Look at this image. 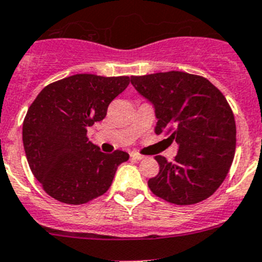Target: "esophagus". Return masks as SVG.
I'll return each mask as SVG.
<instances>
[{"instance_id": "1", "label": "esophagus", "mask_w": 262, "mask_h": 262, "mask_svg": "<svg viewBox=\"0 0 262 262\" xmlns=\"http://www.w3.org/2000/svg\"><path fill=\"white\" fill-rule=\"evenodd\" d=\"M130 157H132V160H136V161H141V160H143V156L142 155H139V153H137V152H133V153H130Z\"/></svg>"}]
</instances>
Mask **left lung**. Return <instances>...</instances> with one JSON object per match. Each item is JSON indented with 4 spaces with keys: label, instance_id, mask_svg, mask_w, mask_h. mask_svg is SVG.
Returning <instances> with one entry per match:
<instances>
[{
    "label": "left lung",
    "instance_id": "obj_1",
    "mask_svg": "<svg viewBox=\"0 0 262 262\" xmlns=\"http://www.w3.org/2000/svg\"><path fill=\"white\" fill-rule=\"evenodd\" d=\"M132 84L152 104L155 132L170 133L179 144L175 162L156 156L157 176L150 191L178 205H190L214 194L226 179L236 149V123L226 97L202 76L171 71L132 76Z\"/></svg>",
    "mask_w": 262,
    "mask_h": 262
}]
</instances>
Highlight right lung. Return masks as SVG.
Masks as SVG:
<instances>
[{
    "label": "right lung",
    "instance_id": "1",
    "mask_svg": "<svg viewBox=\"0 0 262 262\" xmlns=\"http://www.w3.org/2000/svg\"><path fill=\"white\" fill-rule=\"evenodd\" d=\"M129 82L126 76L75 75L44 87L30 105L24 149L33 175L55 200L78 205L105 194L118 166L129 160L123 150L101 152L86 136Z\"/></svg>",
    "mask_w": 262,
    "mask_h": 262
}]
</instances>
